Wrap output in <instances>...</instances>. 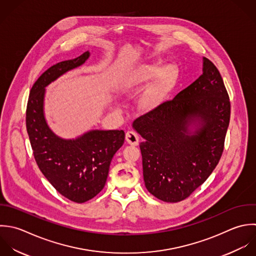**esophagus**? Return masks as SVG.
I'll return each mask as SVG.
<instances>
[{
    "label": "esophagus",
    "instance_id": "obj_1",
    "mask_svg": "<svg viewBox=\"0 0 256 256\" xmlns=\"http://www.w3.org/2000/svg\"><path fill=\"white\" fill-rule=\"evenodd\" d=\"M126 140L128 142V144L130 146H138V140H140V138L138 136L132 132V130H130L126 134Z\"/></svg>",
    "mask_w": 256,
    "mask_h": 256
}]
</instances>
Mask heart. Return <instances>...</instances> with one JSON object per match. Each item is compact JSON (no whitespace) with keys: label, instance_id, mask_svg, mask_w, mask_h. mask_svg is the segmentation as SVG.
Here are the masks:
<instances>
[{"label":"heart","instance_id":"obj_1","mask_svg":"<svg viewBox=\"0 0 256 256\" xmlns=\"http://www.w3.org/2000/svg\"><path fill=\"white\" fill-rule=\"evenodd\" d=\"M152 78L138 100V108L142 112L154 110L166 100L178 82V66L170 62L162 68L160 60L142 62L128 68L120 84L122 92H130L142 88Z\"/></svg>","mask_w":256,"mask_h":256}]
</instances>
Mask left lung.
<instances>
[{"mask_svg":"<svg viewBox=\"0 0 256 256\" xmlns=\"http://www.w3.org/2000/svg\"><path fill=\"white\" fill-rule=\"evenodd\" d=\"M230 118L224 80L204 56L196 80L132 124L144 138L140 148L146 190L166 202L188 198L218 166Z\"/></svg>","mask_w":256,"mask_h":256,"instance_id":"left-lung-1","label":"left lung"}]
</instances>
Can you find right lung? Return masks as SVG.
I'll return each instance as SVG.
<instances>
[{"instance_id":"1","label":"right lung","mask_w":256,"mask_h":256,"mask_svg":"<svg viewBox=\"0 0 256 256\" xmlns=\"http://www.w3.org/2000/svg\"><path fill=\"white\" fill-rule=\"evenodd\" d=\"M90 52L58 62L34 84L28 100L26 124L34 156L50 184L68 200L82 204L104 186L110 162L124 142V132L90 130L76 138H62L44 116L46 88L66 72L86 62Z\"/></svg>"}]
</instances>
